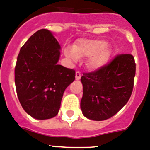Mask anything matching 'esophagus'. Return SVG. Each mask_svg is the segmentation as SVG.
Wrapping results in <instances>:
<instances>
[{"label":"esophagus","mask_w":150,"mask_h":150,"mask_svg":"<svg viewBox=\"0 0 150 150\" xmlns=\"http://www.w3.org/2000/svg\"><path fill=\"white\" fill-rule=\"evenodd\" d=\"M81 77V75L79 72H75V79L76 80H80Z\"/></svg>","instance_id":"1"}]
</instances>
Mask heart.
Wrapping results in <instances>:
<instances>
[{
  "mask_svg": "<svg viewBox=\"0 0 150 150\" xmlns=\"http://www.w3.org/2000/svg\"><path fill=\"white\" fill-rule=\"evenodd\" d=\"M106 45L107 42L104 40H81L75 43L73 48H65L64 54L73 61L89 57V67L97 69L103 67L109 59L110 52Z\"/></svg>",
  "mask_w": 150,
  "mask_h": 150,
  "instance_id": "b5f03b06",
  "label": "heart"
}]
</instances>
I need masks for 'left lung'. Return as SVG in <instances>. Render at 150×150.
Wrapping results in <instances>:
<instances>
[{"mask_svg":"<svg viewBox=\"0 0 150 150\" xmlns=\"http://www.w3.org/2000/svg\"><path fill=\"white\" fill-rule=\"evenodd\" d=\"M136 65L129 54L117 55L108 64L81 78L83 96L81 109L85 117L102 121L115 115L132 95Z\"/></svg>","mask_w":150,"mask_h":150,"instance_id":"obj_1","label":"left lung"}]
</instances>
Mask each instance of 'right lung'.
Wrapping results in <instances>:
<instances>
[{"label":"right lung","mask_w":150,"mask_h":150,"mask_svg":"<svg viewBox=\"0 0 150 150\" xmlns=\"http://www.w3.org/2000/svg\"><path fill=\"white\" fill-rule=\"evenodd\" d=\"M61 48L50 30L33 33L18 54L15 83L23 109L36 120L58 114L63 93L75 81V71L58 65Z\"/></svg>","instance_id":"right-lung-1"}]
</instances>
